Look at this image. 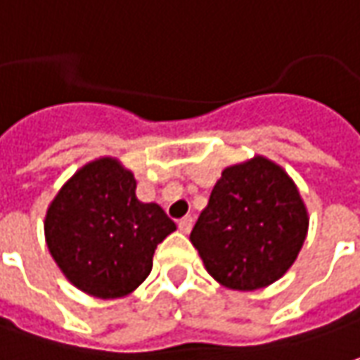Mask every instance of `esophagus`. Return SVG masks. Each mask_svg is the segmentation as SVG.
<instances>
[{
    "label": "esophagus",
    "mask_w": 360,
    "mask_h": 360,
    "mask_svg": "<svg viewBox=\"0 0 360 360\" xmlns=\"http://www.w3.org/2000/svg\"><path fill=\"white\" fill-rule=\"evenodd\" d=\"M193 227V217L191 215H187V217L179 219V229L183 231V233H189Z\"/></svg>",
    "instance_id": "esophagus-1"
}]
</instances>
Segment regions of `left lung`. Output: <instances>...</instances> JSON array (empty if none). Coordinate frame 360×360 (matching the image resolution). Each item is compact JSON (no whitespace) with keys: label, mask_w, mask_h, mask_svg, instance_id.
Returning <instances> with one entry per match:
<instances>
[{"label":"left lung","mask_w":360,"mask_h":360,"mask_svg":"<svg viewBox=\"0 0 360 360\" xmlns=\"http://www.w3.org/2000/svg\"><path fill=\"white\" fill-rule=\"evenodd\" d=\"M307 229L297 185L277 163L257 155L221 173L189 239L223 287L257 291L289 271Z\"/></svg>","instance_id":"1"}]
</instances>
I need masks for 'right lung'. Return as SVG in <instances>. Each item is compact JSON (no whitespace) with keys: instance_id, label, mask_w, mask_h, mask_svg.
Segmentation results:
<instances>
[{"instance_id":"obj_1","label":"right lung","mask_w":360,"mask_h":360,"mask_svg":"<svg viewBox=\"0 0 360 360\" xmlns=\"http://www.w3.org/2000/svg\"><path fill=\"white\" fill-rule=\"evenodd\" d=\"M135 177L113 157L83 167L59 189L45 215V241L79 291L119 299L153 266L157 245L177 229L157 203H141Z\"/></svg>"}]
</instances>
